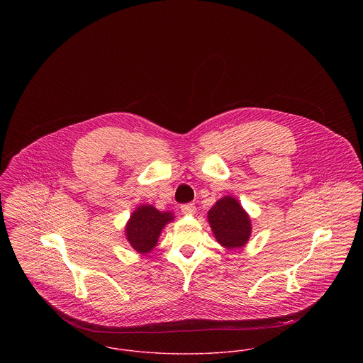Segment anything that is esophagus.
<instances>
[{
	"instance_id": "obj_1",
	"label": "esophagus",
	"mask_w": 363,
	"mask_h": 363,
	"mask_svg": "<svg viewBox=\"0 0 363 363\" xmlns=\"http://www.w3.org/2000/svg\"><path fill=\"white\" fill-rule=\"evenodd\" d=\"M194 211H196V207H194V204H191V203L182 206V212L186 213V215H193Z\"/></svg>"
}]
</instances>
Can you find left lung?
<instances>
[{
	"label": "left lung",
	"instance_id": "obj_1",
	"mask_svg": "<svg viewBox=\"0 0 363 363\" xmlns=\"http://www.w3.org/2000/svg\"><path fill=\"white\" fill-rule=\"evenodd\" d=\"M208 223L216 242L228 249H242L252 235V219L246 209L232 196L219 199L208 211Z\"/></svg>",
	"mask_w": 363,
	"mask_h": 363
}]
</instances>
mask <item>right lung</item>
<instances>
[{
	"label": "right lung",
	"instance_id": "right-lung-1",
	"mask_svg": "<svg viewBox=\"0 0 363 363\" xmlns=\"http://www.w3.org/2000/svg\"><path fill=\"white\" fill-rule=\"evenodd\" d=\"M174 220L170 211H159L151 204H141L130 215L125 223V238L130 246L140 255L154 250L164 226Z\"/></svg>",
	"mask_w": 363,
	"mask_h": 363
}]
</instances>
